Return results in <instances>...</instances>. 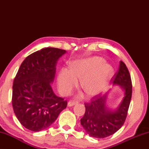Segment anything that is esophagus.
Here are the masks:
<instances>
[{
    "label": "esophagus",
    "mask_w": 149,
    "mask_h": 149,
    "mask_svg": "<svg viewBox=\"0 0 149 149\" xmlns=\"http://www.w3.org/2000/svg\"><path fill=\"white\" fill-rule=\"evenodd\" d=\"M77 103V102L76 101H74V100H70V101L68 102V107H72L75 105V104H76Z\"/></svg>",
    "instance_id": "esophagus-1"
}]
</instances>
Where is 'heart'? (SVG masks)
<instances>
[{
    "label": "heart",
    "instance_id": "b5f03b06",
    "mask_svg": "<svg viewBox=\"0 0 149 149\" xmlns=\"http://www.w3.org/2000/svg\"><path fill=\"white\" fill-rule=\"evenodd\" d=\"M112 68L102 63L97 56L75 61L70 70L63 68L57 77V87L62 95H70L77 86L80 79V86L89 96H95L103 91L112 75Z\"/></svg>",
    "mask_w": 149,
    "mask_h": 149
}]
</instances>
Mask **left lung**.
Returning <instances> with one entry per match:
<instances>
[{
	"label": "left lung",
	"instance_id": "8db88e82",
	"mask_svg": "<svg viewBox=\"0 0 149 149\" xmlns=\"http://www.w3.org/2000/svg\"><path fill=\"white\" fill-rule=\"evenodd\" d=\"M112 80L113 84L120 86L124 91V96L116 110L110 109L106 105L107 93L102 96H93L91 102L84 104L86 111L80 119V123L90 136L96 138L109 136L122 127L126 119L132 85L129 71L121 61L119 70Z\"/></svg>",
	"mask_w": 149,
	"mask_h": 149
}]
</instances>
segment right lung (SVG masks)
I'll return each mask as SVG.
<instances>
[{
    "mask_svg": "<svg viewBox=\"0 0 149 149\" xmlns=\"http://www.w3.org/2000/svg\"><path fill=\"white\" fill-rule=\"evenodd\" d=\"M66 51L48 47L30 54L21 64L13 85L12 105L21 124L33 132L49 127L67 107L51 84L56 65Z\"/></svg>",
    "mask_w": 149,
    "mask_h": 149,
    "instance_id": "obj_1",
    "label": "right lung"
}]
</instances>
